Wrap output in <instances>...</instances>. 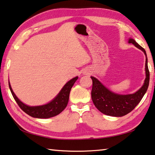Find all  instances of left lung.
Instances as JSON below:
<instances>
[{
    "mask_svg": "<svg viewBox=\"0 0 155 155\" xmlns=\"http://www.w3.org/2000/svg\"><path fill=\"white\" fill-rule=\"evenodd\" d=\"M128 42L141 50L145 55V78L139 90L132 94H117L105 87L97 78L91 77L92 80L91 97L93 104L101 113L110 116L122 117L130 113L142 100L149 85L150 72L146 52L134 39L129 38Z\"/></svg>",
    "mask_w": 155,
    "mask_h": 155,
    "instance_id": "left-lung-1",
    "label": "left lung"
}]
</instances>
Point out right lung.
<instances>
[{"label":"right lung","mask_w":155,"mask_h":155,"mask_svg":"<svg viewBox=\"0 0 155 155\" xmlns=\"http://www.w3.org/2000/svg\"><path fill=\"white\" fill-rule=\"evenodd\" d=\"M78 78V77H76L71 78V80L66 83L63 88L59 92V93L50 102L40 106H28L25 104L16 96L15 92L12 89L10 81H9V87H10L12 94L15 101H17L18 107L26 114L31 117H36V118H49V117H54L61 114L66 108L69 101L70 91Z\"/></svg>","instance_id":"1"}]
</instances>
